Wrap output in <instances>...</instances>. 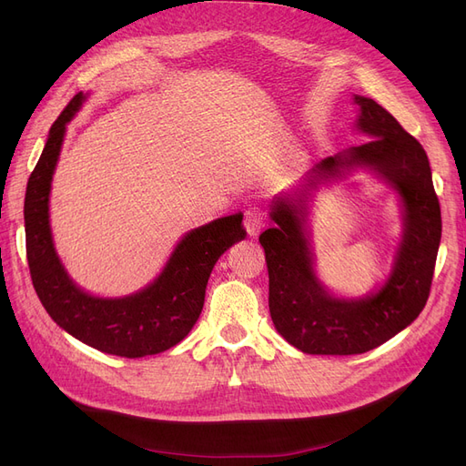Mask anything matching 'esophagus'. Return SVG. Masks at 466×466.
<instances>
[{
  "mask_svg": "<svg viewBox=\"0 0 466 466\" xmlns=\"http://www.w3.org/2000/svg\"><path fill=\"white\" fill-rule=\"evenodd\" d=\"M264 221H266V212L258 206L248 208V210L245 212V228H247L248 235H258V231L264 226Z\"/></svg>",
  "mask_w": 466,
  "mask_h": 466,
  "instance_id": "esophagus-1",
  "label": "esophagus"
}]
</instances>
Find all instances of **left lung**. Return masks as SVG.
Segmentation results:
<instances>
[{
  "mask_svg": "<svg viewBox=\"0 0 466 466\" xmlns=\"http://www.w3.org/2000/svg\"><path fill=\"white\" fill-rule=\"evenodd\" d=\"M355 102L360 106L357 127L372 140L316 164L314 179L352 164L376 169L403 198L405 235L393 274L376 295L333 299L312 271L302 231L304 206L276 202L271 219L278 226L260 235L269 276V314L285 339L307 355H360L386 343L422 312L434 279L441 210L428 156L388 109L364 96H355Z\"/></svg>",
  "mask_w": 466,
  "mask_h": 466,
  "instance_id": "1",
  "label": "left lung"
}]
</instances>
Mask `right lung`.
<instances>
[{
  "label": "right lung",
  "instance_id": "1",
  "mask_svg": "<svg viewBox=\"0 0 466 466\" xmlns=\"http://www.w3.org/2000/svg\"><path fill=\"white\" fill-rule=\"evenodd\" d=\"M83 100V92L75 94L54 121L26 185L25 233L30 279L46 312L78 341L127 359L157 355L183 341L197 324L214 264L247 235L243 214L190 231L175 248L164 274L137 295L98 299L80 291L54 250L47 200L66 125Z\"/></svg>",
  "mask_w": 466,
  "mask_h": 466
}]
</instances>
